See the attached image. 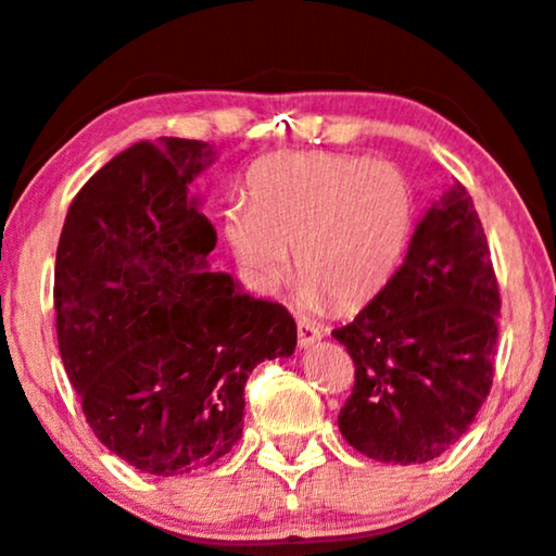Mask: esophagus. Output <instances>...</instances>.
I'll use <instances>...</instances> for the list:
<instances>
[{"label":"esophagus","instance_id":"obj_1","mask_svg":"<svg viewBox=\"0 0 556 556\" xmlns=\"http://www.w3.org/2000/svg\"><path fill=\"white\" fill-rule=\"evenodd\" d=\"M320 337H324V331H320L313 320L307 318L298 320V344L303 346V350H311L313 344L320 342Z\"/></svg>","mask_w":556,"mask_h":556}]
</instances>
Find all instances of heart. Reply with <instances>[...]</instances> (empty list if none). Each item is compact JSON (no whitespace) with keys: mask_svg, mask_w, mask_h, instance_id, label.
Masks as SVG:
<instances>
[{"mask_svg":"<svg viewBox=\"0 0 556 556\" xmlns=\"http://www.w3.org/2000/svg\"><path fill=\"white\" fill-rule=\"evenodd\" d=\"M414 230L409 178L391 163L350 155H285L253 173L249 204L232 206L225 236L258 290L290 274L305 305L370 303L396 274Z\"/></svg>","mask_w":556,"mask_h":556,"instance_id":"heart-1","label":"heart"}]
</instances>
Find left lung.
<instances>
[{"mask_svg":"<svg viewBox=\"0 0 556 556\" xmlns=\"http://www.w3.org/2000/svg\"><path fill=\"white\" fill-rule=\"evenodd\" d=\"M500 287L464 186L414 227L391 282L331 337L354 359L339 430L383 464H427L456 445L490 396Z\"/></svg>","mask_w":556,"mask_h":556,"instance_id":"1","label":"left lung"}]
</instances>
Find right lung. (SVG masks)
Here are the masks:
<instances>
[{"label": "right lung", "instance_id": "obj_1", "mask_svg": "<svg viewBox=\"0 0 556 556\" xmlns=\"http://www.w3.org/2000/svg\"><path fill=\"white\" fill-rule=\"evenodd\" d=\"M212 144L137 142L83 186L56 249L59 354L96 438L142 473L184 477L243 434V388L290 357L298 326L206 256L217 232L189 186Z\"/></svg>", "mask_w": 556, "mask_h": 556}]
</instances>
